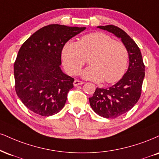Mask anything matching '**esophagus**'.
Here are the masks:
<instances>
[{
  "mask_svg": "<svg viewBox=\"0 0 159 159\" xmlns=\"http://www.w3.org/2000/svg\"><path fill=\"white\" fill-rule=\"evenodd\" d=\"M84 82L81 81H79V80H75V81L73 82V85L75 87H77L78 85H81L83 84Z\"/></svg>",
  "mask_w": 159,
  "mask_h": 159,
  "instance_id": "1",
  "label": "esophagus"
}]
</instances>
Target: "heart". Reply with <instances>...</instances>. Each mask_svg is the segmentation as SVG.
<instances>
[{
	"instance_id": "1",
	"label": "heart",
	"mask_w": 159,
	"mask_h": 159,
	"mask_svg": "<svg viewBox=\"0 0 159 159\" xmlns=\"http://www.w3.org/2000/svg\"><path fill=\"white\" fill-rule=\"evenodd\" d=\"M65 70L76 75L89 58V66L81 72L86 79L107 84L119 81L126 71L128 52L121 42L103 32L83 36L78 42L67 41L61 52Z\"/></svg>"
}]
</instances>
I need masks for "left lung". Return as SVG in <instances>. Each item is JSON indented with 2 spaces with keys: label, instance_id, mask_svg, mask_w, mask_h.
Returning <instances> with one entry per match:
<instances>
[{
  "label": "left lung",
  "instance_id": "8db88e82",
  "mask_svg": "<svg viewBox=\"0 0 159 159\" xmlns=\"http://www.w3.org/2000/svg\"><path fill=\"white\" fill-rule=\"evenodd\" d=\"M98 28L121 38L129 55V67L121 79L108 88L97 87L93 97L89 98L95 113L104 118H116L130 110L140 98L145 66L140 49L124 30L113 25Z\"/></svg>",
  "mask_w": 159,
  "mask_h": 159
}]
</instances>
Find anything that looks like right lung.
I'll list each match as a JSON object with an SVG mask.
<instances>
[{
    "label": "right lung",
    "mask_w": 159,
    "mask_h": 159,
    "mask_svg": "<svg viewBox=\"0 0 159 159\" xmlns=\"http://www.w3.org/2000/svg\"><path fill=\"white\" fill-rule=\"evenodd\" d=\"M85 29L50 24L23 43L14 64L15 91L29 110L50 116L64 107L74 78L61 70V52L69 40Z\"/></svg>",
    "instance_id": "add662e5"
}]
</instances>
